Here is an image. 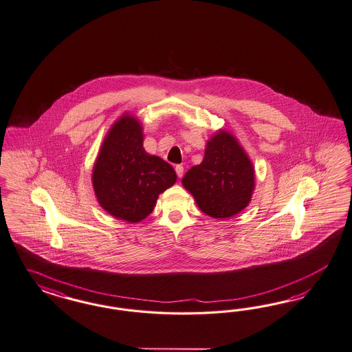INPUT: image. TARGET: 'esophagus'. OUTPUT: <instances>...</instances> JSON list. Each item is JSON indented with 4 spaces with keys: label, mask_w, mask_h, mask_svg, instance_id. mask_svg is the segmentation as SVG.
<instances>
[{
    "label": "esophagus",
    "mask_w": 352,
    "mask_h": 352,
    "mask_svg": "<svg viewBox=\"0 0 352 352\" xmlns=\"http://www.w3.org/2000/svg\"><path fill=\"white\" fill-rule=\"evenodd\" d=\"M175 171H177V175H178L179 178H182V177H183V173H184V168H183L182 165H177V166H175Z\"/></svg>",
    "instance_id": "1"
}]
</instances>
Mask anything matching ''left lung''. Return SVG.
Wrapping results in <instances>:
<instances>
[{
  "label": "left lung",
  "instance_id": "left-lung-1",
  "mask_svg": "<svg viewBox=\"0 0 352 352\" xmlns=\"http://www.w3.org/2000/svg\"><path fill=\"white\" fill-rule=\"evenodd\" d=\"M203 213L215 219L232 218L252 201L254 165L239 139L219 129L206 142L204 160L182 179Z\"/></svg>",
  "mask_w": 352,
  "mask_h": 352
}]
</instances>
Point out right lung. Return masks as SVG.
Instances as JSON below:
<instances>
[{
    "label": "right lung",
    "instance_id": "right-lung-1",
    "mask_svg": "<svg viewBox=\"0 0 352 352\" xmlns=\"http://www.w3.org/2000/svg\"><path fill=\"white\" fill-rule=\"evenodd\" d=\"M143 139L138 118L130 112L121 115L103 139L91 174L99 205L128 223L146 219L159 195L177 182L170 164L147 153Z\"/></svg>",
    "mask_w": 352,
    "mask_h": 352
}]
</instances>
